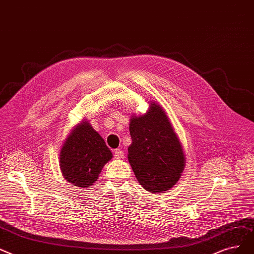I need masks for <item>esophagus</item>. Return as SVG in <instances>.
I'll return each instance as SVG.
<instances>
[{
    "label": "esophagus",
    "mask_w": 254,
    "mask_h": 254,
    "mask_svg": "<svg viewBox=\"0 0 254 254\" xmlns=\"http://www.w3.org/2000/svg\"><path fill=\"white\" fill-rule=\"evenodd\" d=\"M114 156H115V158L118 159V160H119V159H123V158H124V152H123L122 150L117 149V150L115 151Z\"/></svg>",
    "instance_id": "34e87169"
}]
</instances>
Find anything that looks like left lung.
<instances>
[{
    "mask_svg": "<svg viewBox=\"0 0 254 254\" xmlns=\"http://www.w3.org/2000/svg\"><path fill=\"white\" fill-rule=\"evenodd\" d=\"M129 131L132 142L128 161L138 183L154 194L173 188L184 171L186 158L163 107L150 101L146 114L131 116Z\"/></svg>",
    "mask_w": 254,
    "mask_h": 254,
    "instance_id": "8db88e82",
    "label": "left lung"
}]
</instances>
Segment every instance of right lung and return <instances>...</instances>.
Returning a JSON list of instances; mask_svg holds the SVG:
<instances>
[{
  "label": "right lung",
  "mask_w": 254,
  "mask_h": 254,
  "mask_svg": "<svg viewBox=\"0 0 254 254\" xmlns=\"http://www.w3.org/2000/svg\"><path fill=\"white\" fill-rule=\"evenodd\" d=\"M113 158L104 139L83 119L72 128L60 151V168L67 182L89 188L98 180L103 166Z\"/></svg>",
  "instance_id": "right-lung-1"
}]
</instances>
